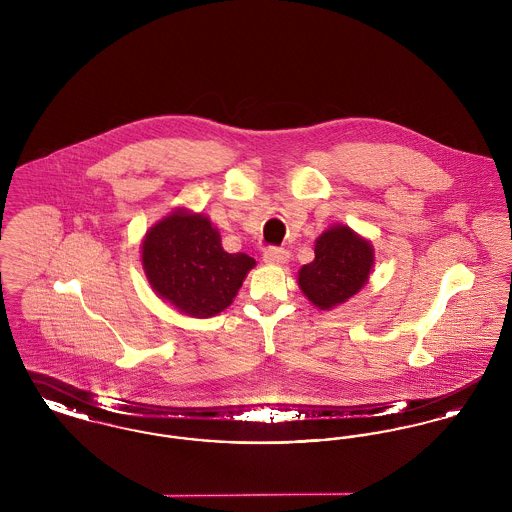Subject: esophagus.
Listing matches in <instances>:
<instances>
[{
	"mask_svg": "<svg viewBox=\"0 0 512 512\" xmlns=\"http://www.w3.org/2000/svg\"><path fill=\"white\" fill-rule=\"evenodd\" d=\"M263 261L268 265H286L290 261V251L282 247H268L263 255Z\"/></svg>",
	"mask_w": 512,
	"mask_h": 512,
	"instance_id": "obj_1",
	"label": "esophagus"
}]
</instances>
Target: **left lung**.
<instances>
[{"instance_id":"8db88e82","label":"left lung","mask_w":512,"mask_h":512,"mask_svg":"<svg viewBox=\"0 0 512 512\" xmlns=\"http://www.w3.org/2000/svg\"><path fill=\"white\" fill-rule=\"evenodd\" d=\"M374 268V247L347 224L326 228L315 242V259L297 272L303 295L330 311L361 292Z\"/></svg>"}]
</instances>
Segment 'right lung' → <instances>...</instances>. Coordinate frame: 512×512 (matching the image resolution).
Instances as JSON below:
<instances>
[{
	"instance_id": "1",
	"label": "right lung",
	"mask_w": 512,
	"mask_h": 512,
	"mask_svg": "<svg viewBox=\"0 0 512 512\" xmlns=\"http://www.w3.org/2000/svg\"><path fill=\"white\" fill-rule=\"evenodd\" d=\"M255 265L245 253L224 251L219 228L184 207L157 220L142 240L149 286L186 317H215L230 307Z\"/></svg>"
}]
</instances>
